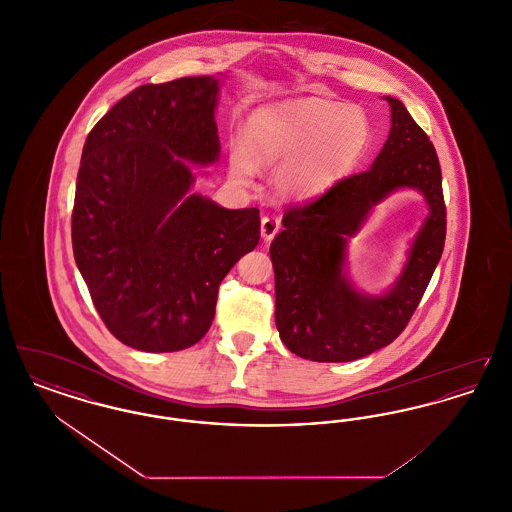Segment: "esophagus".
Instances as JSON below:
<instances>
[{
    "label": "esophagus",
    "mask_w": 512,
    "mask_h": 512,
    "mask_svg": "<svg viewBox=\"0 0 512 512\" xmlns=\"http://www.w3.org/2000/svg\"><path fill=\"white\" fill-rule=\"evenodd\" d=\"M280 230V219L278 217H263L261 220V236L265 242H270L276 232Z\"/></svg>",
    "instance_id": "esophagus-1"
}]
</instances>
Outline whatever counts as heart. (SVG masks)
<instances>
[{"label":"heart","instance_id":"1","mask_svg":"<svg viewBox=\"0 0 512 512\" xmlns=\"http://www.w3.org/2000/svg\"><path fill=\"white\" fill-rule=\"evenodd\" d=\"M372 140L365 111L324 99H295L253 111L244 128V147L234 146L228 171L238 184H251L255 171L278 167L276 192L307 199L334 186L351 171Z\"/></svg>","mask_w":512,"mask_h":512}]
</instances>
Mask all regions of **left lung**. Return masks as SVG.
<instances>
[{
	"mask_svg": "<svg viewBox=\"0 0 512 512\" xmlns=\"http://www.w3.org/2000/svg\"><path fill=\"white\" fill-rule=\"evenodd\" d=\"M390 103V136L370 169L336 182L317 199L290 207L270 244L276 328L297 357L347 363L390 345L413 317L445 244L438 155L399 99ZM425 195L429 215L391 290L368 296L346 274V240L371 209L397 189Z\"/></svg>",
	"mask_w": 512,
	"mask_h": 512,
	"instance_id": "8db88e82",
	"label": "left lung"
}]
</instances>
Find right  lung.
Returning a JSON list of instances; mask_svg holds the SVG:
<instances>
[{
    "label": "right lung",
    "instance_id": "right-lung-1",
    "mask_svg": "<svg viewBox=\"0 0 512 512\" xmlns=\"http://www.w3.org/2000/svg\"><path fill=\"white\" fill-rule=\"evenodd\" d=\"M219 78L146 84L115 103L82 149L73 251L109 332L128 347H192L222 278L261 238L259 209L190 194L192 165L219 161Z\"/></svg>",
    "mask_w": 512,
    "mask_h": 512
}]
</instances>
